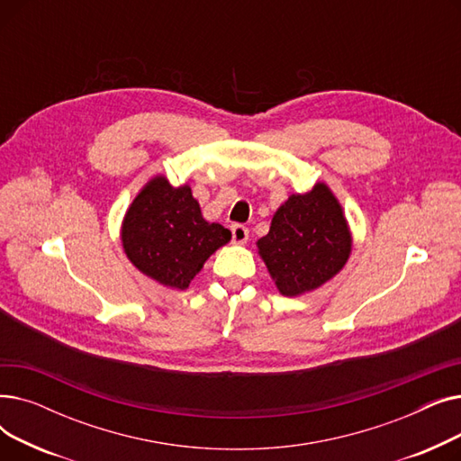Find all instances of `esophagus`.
<instances>
[{"label":"esophagus","mask_w":461,"mask_h":461,"mask_svg":"<svg viewBox=\"0 0 461 461\" xmlns=\"http://www.w3.org/2000/svg\"><path fill=\"white\" fill-rule=\"evenodd\" d=\"M231 240L235 245H245L249 240V228L243 224H233L231 226Z\"/></svg>","instance_id":"obj_1"}]
</instances>
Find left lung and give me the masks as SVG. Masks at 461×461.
<instances>
[{"label": "left lung", "mask_w": 461, "mask_h": 461, "mask_svg": "<svg viewBox=\"0 0 461 461\" xmlns=\"http://www.w3.org/2000/svg\"><path fill=\"white\" fill-rule=\"evenodd\" d=\"M351 243L342 205L325 183H318L306 194H292L278 207L258 250L278 292L297 297L340 273Z\"/></svg>", "instance_id": "obj_1"}]
</instances>
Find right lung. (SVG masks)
I'll return each instance as SVG.
<instances>
[{
    "instance_id": "add662e5",
    "label": "right lung",
    "mask_w": 461,
    "mask_h": 461,
    "mask_svg": "<svg viewBox=\"0 0 461 461\" xmlns=\"http://www.w3.org/2000/svg\"><path fill=\"white\" fill-rule=\"evenodd\" d=\"M231 231L202 216L188 185L153 177L131 203L121 228L127 258L162 285L186 289L207 258L224 247Z\"/></svg>"
}]
</instances>
